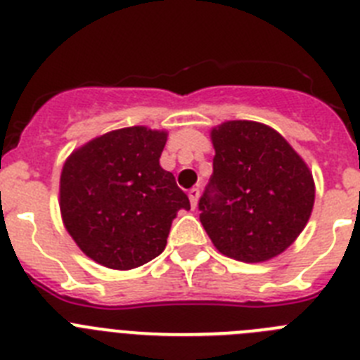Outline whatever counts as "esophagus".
<instances>
[{
    "mask_svg": "<svg viewBox=\"0 0 360 360\" xmlns=\"http://www.w3.org/2000/svg\"><path fill=\"white\" fill-rule=\"evenodd\" d=\"M198 198H200V189H198V187H193V189H189L191 207L196 209V203H198Z\"/></svg>",
    "mask_w": 360,
    "mask_h": 360,
    "instance_id": "34e87169",
    "label": "esophagus"
}]
</instances>
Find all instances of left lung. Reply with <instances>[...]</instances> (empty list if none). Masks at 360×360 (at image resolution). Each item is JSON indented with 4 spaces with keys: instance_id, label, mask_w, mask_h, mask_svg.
Segmentation results:
<instances>
[{
    "instance_id": "obj_1",
    "label": "left lung",
    "mask_w": 360,
    "mask_h": 360,
    "mask_svg": "<svg viewBox=\"0 0 360 360\" xmlns=\"http://www.w3.org/2000/svg\"><path fill=\"white\" fill-rule=\"evenodd\" d=\"M212 176L198 202L200 221L216 249L259 263L294 243L314 207L308 165L276 129L229 120L212 129Z\"/></svg>"
}]
</instances>
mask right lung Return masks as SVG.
I'll return each mask as SVG.
<instances>
[{
    "instance_id": "1",
    "label": "right lung",
    "mask_w": 360,
    "mask_h": 360,
    "mask_svg": "<svg viewBox=\"0 0 360 360\" xmlns=\"http://www.w3.org/2000/svg\"><path fill=\"white\" fill-rule=\"evenodd\" d=\"M167 133L133 126L97 136L65 162L63 221L94 262L129 270L162 254L187 195L160 167Z\"/></svg>"
}]
</instances>
